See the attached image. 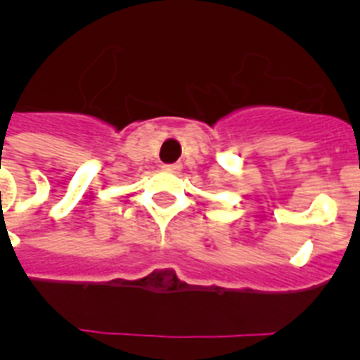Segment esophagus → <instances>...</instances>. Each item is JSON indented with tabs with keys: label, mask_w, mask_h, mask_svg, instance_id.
<instances>
[{
	"label": "esophagus",
	"mask_w": 360,
	"mask_h": 360,
	"mask_svg": "<svg viewBox=\"0 0 360 360\" xmlns=\"http://www.w3.org/2000/svg\"><path fill=\"white\" fill-rule=\"evenodd\" d=\"M164 169L169 171V173H180L182 171V164H165Z\"/></svg>",
	"instance_id": "obj_1"
}]
</instances>
